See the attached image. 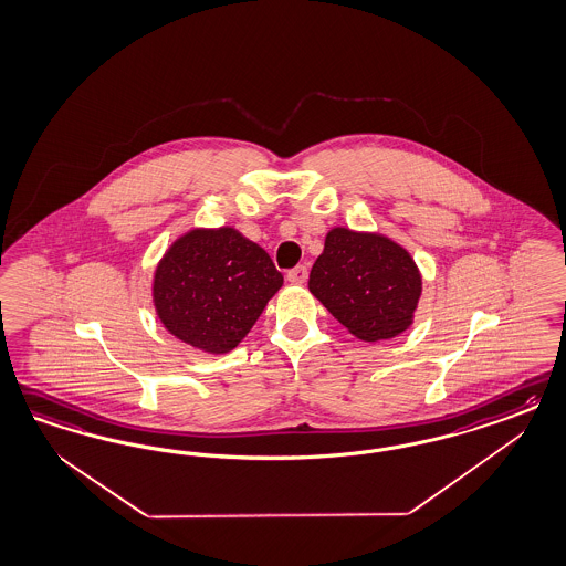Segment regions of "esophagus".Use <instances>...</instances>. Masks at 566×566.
Returning a JSON list of instances; mask_svg holds the SVG:
<instances>
[{
	"mask_svg": "<svg viewBox=\"0 0 566 566\" xmlns=\"http://www.w3.org/2000/svg\"><path fill=\"white\" fill-rule=\"evenodd\" d=\"M306 279H308L306 266H295L292 271H287V281L293 285H302V283H306Z\"/></svg>",
	"mask_w": 566,
	"mask_h": 566,
	"instance_id": "1",
	"label": "esophagus"
}]
</instances>
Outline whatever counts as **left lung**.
Wrapping results in <instances>:
<instances>
[{
    "label": "left lung",
    "instance_id": "obj_1",
    "mask_svg": "<svg viewBox=\"0 0 566 566\" xmlns=\"http://www.w3.org/2000/svg\"><path fill=\"white\" fill-rule=\"evenodd\" d=\"M308 290L352 335L379 342L412 325L422 279L396 241L335 227L312 266Z\"/></svg>",
    "mask_w": 566,
    "mask_h": 566
}]
</instances>
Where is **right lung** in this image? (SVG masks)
<instances>
[{"label": "right lung", "mask_w": 566, "mask_h": 566, "mask_svg": "<svg viewBox=\"0 0 566 566\" xmlns=\"http://www.w3.org/2000/svg\"><path fill=\"white\" fill-rule=\"evenodd\" d=\"M283 285L271 255L233 227L191 229L154 273V306L177 339L227 354L254 327Z\"/></svg>", "instance_id": "1"}]
</instances>
